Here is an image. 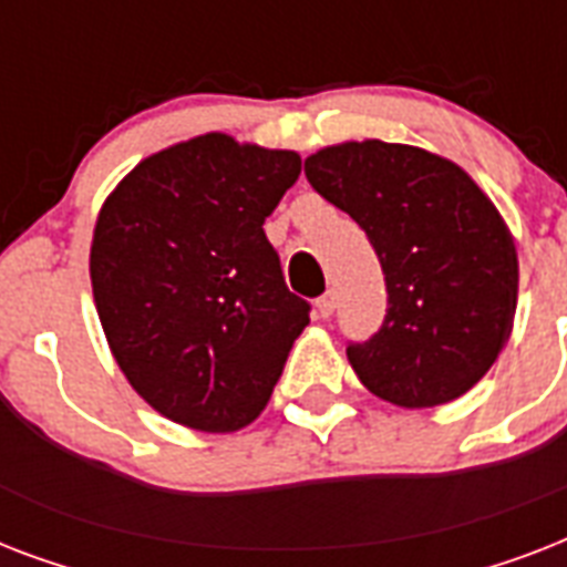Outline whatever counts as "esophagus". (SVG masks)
<instances>
[{
    "instance_id": "34e87169",
    "label": "esophagus",
    "mask_w": 567,
    "mask_h": 567,
    "mask_svg": "<svg viewBox=\"0 0 567 567\" xmlns=\"http://www.w3.org/2000/svg\"><path fill=\"white\" fill-rule=\"evenodd\" d=\"M338 297H336V291H327L323 293V297H320L318 300V318H332V311H336V306H338Z\"/></svg>"
}]
</instances>
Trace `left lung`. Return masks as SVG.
<instances>
[{"label": "left lung", "instance_id": "left-lung-1", "mask_svg": "<svg viewBox=\"0 0 567 567\" xmlns=\"http://www.w3.org/2000/svg\"><path fill=\"white\" fill-rule=\"evenodd\" d=\"M306 179L362 226L385 274L382 327L347 347L362 385L403 409L471 391L518 306V252L492 199L450 158L385 141L327 146Z\"/></svg>", "mask_w": 567, "mask_h": 567}]
</instances>
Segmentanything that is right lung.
<instances>
[{"mask_svg": "<svg viewBox=\"0 0 567 567\" xmlns=\"http://www.w3.org/2000/svg\"><path fill=\"white\" fill-rule=\"evenodd\" d=\"M302 171L223 132L150 155L102 203L93 302L128 385L164 417L235 432L265 412L309 302L265 235Z\"/></svg>", "mask_w": 567, "mask_h": 567, "instance_id": "1", "label": "right lung"}]
</instances>
